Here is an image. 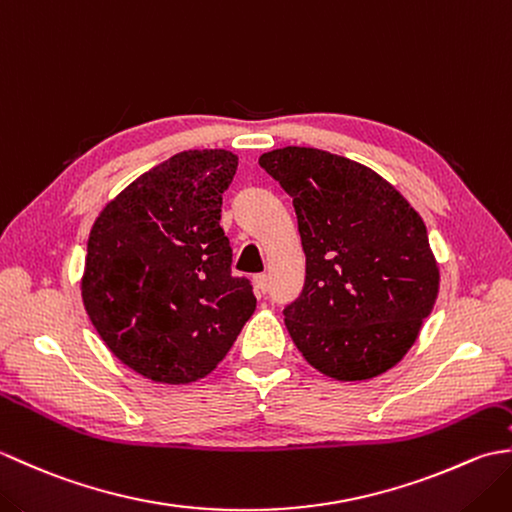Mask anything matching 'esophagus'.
<instances>
[{"label":"esophagus","mask_w":512,"mask_h":512,"mask_svg":"<svg viewBox=\"0 0 512 512\" xmlns=\"http://www.w3.org/2000/svg\"><path fill=\"white\" fill-rule=\"evenodd\" d=\"M253 281H255V292H257V295H266L268 288H270L268 275H257Z\"/></svg>","instance_id":"obj_1"}]
</instances>
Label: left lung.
<instances>
[{
  "instance_id": "1",
  "label": "left lung",
  "mask_w": 512,
  "mask_h": 512,
  "mask_svg": "<svg viewBox=\"0 0 512 512\" xmlns=\"http://www.w3.org/2000/svg\"><path fill=\"white\" fill-rule=\"evenodd\" d=\"M297 213L306 284L284 306L306 361L336 380H367L416 343L438 297L427 226L389 182L312 147L259 158Z\"/></svg>"
}]
</instances>
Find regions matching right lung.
I'll return each mask as SVG.
<instances>
[{
  "label": "right lung",
  "instance_id": "right-lung-1",
  "mask_svg": "<svg viewBox=\"0 0 512 512\" xmlns=\"http://www.w3.org/2000/svg\"><path fill=\"white\" fill-rule=\"evenodd\" d=\"M237 156L180 151L105 206L88 239L83 303L116 358L158 383L213 372L255 312L220 226Z\"/></svg>",
  "mask_w": 512,
  "mask_h": 512
}]
</instances>
